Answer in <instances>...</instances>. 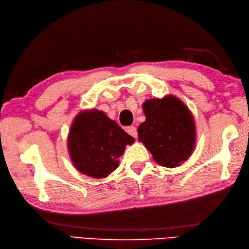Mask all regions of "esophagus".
I'll return each mask as SVG.
<instances>
[{
  "mask_svg": "<svg viewBox=\"0 0 249 249\" xmlns=\"http://www.w3.org/2000/svg\"><path fill=\"white\" fill-rule=\"evenodd\" d=\"M126 132H127V134H130L131 136L134 137V138H137V136H138V132H137L136 126H134V125H131V126L127 127Z\"/></svg>",
  "mask_w": 249,
  "mask_h": 249,
  "instance_id": "1",
  "label": "esophagus"
}]
</instances>
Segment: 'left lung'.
<instances>
[{
	"label": "left lung",
	"instance_id": "8db88e82",
	"mask_svg": "<svg viewBox=\"0 0 249 249\" xmlns=\"http://www.w3.org/2000/svg\"><path fill=\"white\" fill-rule=\"evenodd\" d=\"M145 122L138 127L139 141L164 167L188 160L195 145V124L190 110L173 95L150 99L142 105Z\"/></svg>",
	"mask_w": 249,
	"mask_h": 249
}]
</instances>
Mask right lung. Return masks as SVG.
Segmentation results:
<instances>
[{
  "label": "right lung",
  "mask_w": 249,
  "mask_h": 249,
  "mask_svg": "<svg viewBox=\"0 0 249 249\" xmlns=\"http://www.w3.org/2000/svg\"><path fill=\"white\" fill-rule=\"evenodd\" d=\"M134 138L99 110L83 111L71 126L67 146L71 162L83 175L103 178L118 167V158Z\"/></svg>",
  "instance_id": "1"
}]
</instances>
